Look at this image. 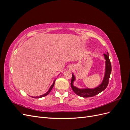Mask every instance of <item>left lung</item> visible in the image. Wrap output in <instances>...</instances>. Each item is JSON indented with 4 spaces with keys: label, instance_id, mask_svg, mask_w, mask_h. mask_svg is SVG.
<instances>
[{
    "label": "left lung",
    "instance_id": "8db88e82",
    "mask_svg": "<svg viewBox=\"0 0 130 130\" xmlns=\"http://www.w3.org/2000/svg\"><path fill=\"white\" fill-rule=\"evenodd\" d=\"M104 58L105 60V74L102 81L101 83L97 87L94 88H78L74 85V81L76 80V77L72 73V78L71 81V87L74 93H75L77 95L83 97V98H88L94 96L99 93L103 92L106 88L107 87L108 84V81L109 79L110 75L111 73L112 67L111 62L109 61L108 53L104 54Z\"/></svg>",
    "mask_w": 130,
    "mask_h": 130
}]
</instances>
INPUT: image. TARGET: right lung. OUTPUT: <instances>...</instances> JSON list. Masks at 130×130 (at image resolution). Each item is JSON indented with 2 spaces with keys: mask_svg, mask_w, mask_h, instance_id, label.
I'll use <instances>...</instances> for the list:
<instances>
[{
  "mask_svg": "<svg viewBox=\"0 0 130 130\" xmlns=\"http://www.w3.org/2000/svg\"><path fill=\"white\" fill-rule=\"evenodd\" d=\"M59 75H60V74H59ZM55 80H56V79L54 80V82H53V84L52 85V86H50V87L49 88V90H48V91H47L45 94H43V95H41L39 96H31V97L34 98H42V97H44V96H46L47 95H48V94H49V93L50 92L51 90H52V89H53V87H54V84H55Z\"/></svg>",
  "mask_w": 130,
  "mask_h": 130,
  "instance_id": "obj_1",
  "label": "right lung"
}]
</instances>
